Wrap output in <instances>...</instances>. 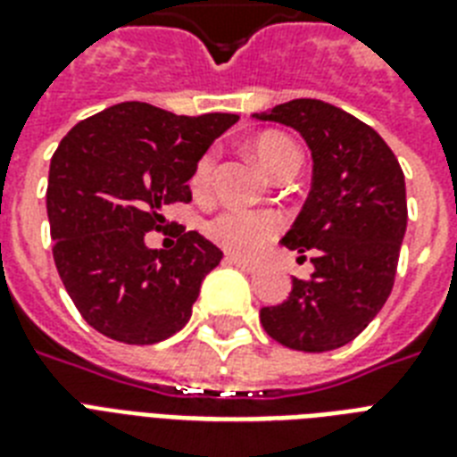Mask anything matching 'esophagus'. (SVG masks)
<instances>
[{"instance_id":"34e87169","label":"esophagus","mask_w":457,"mask_h":457,"mask_svg":"<svg viewBox=\"0 0 457 457\" xmlns=\"http://www.w3.org/2000/svg\"><path fill=\"white\" fill-rule=\"evenodd\" d=\"M225 261H228L229 265H237V268H239V270H244V272H258V270H261V261H253V258L232 256V253H229Z\"/></svg>"}]
</instances>
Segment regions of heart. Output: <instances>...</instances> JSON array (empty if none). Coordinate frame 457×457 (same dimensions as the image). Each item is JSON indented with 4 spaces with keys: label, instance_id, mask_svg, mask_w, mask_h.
Returning a JSON list of instances; mask_svg holds the SVG:
<instances>
[{
    "label": "heart",
    "instance_id": "obj_1",
    "mask_svg": "<svg viewBox=\"0 0 457 457\" xmlns=\"http://www.w3.org/2000/svg\"><path fill=\"white\" fill-rule=\"evenodd\" d=\"M251 152L258 158V163L263 165L265 170L270 172L272 178H278L285 170L299 165V152L292 145V139L279 135V132H261L258 137L251 142ZM213 156L199 158V163L194 168L192 175V189L196 194H204L211 187L213 179ZM282 228L275 213L268 211H244V208H225L218 213L213 220L206 225L208 237L218 242L225 251L235 253V256H251L270 242L272 237L278 235Z\"/></svg>",
    "mask_w": 457,
    "mask_h": 457
}]
</instances>
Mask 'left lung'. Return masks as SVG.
Segmentation results:
<instances>
[{
    "label": "left lung",
    "mask_w": 457,
    "mask_h": 457,
    "mask_svg": "<svg viewBox=\"0 0 457 457\" xmlns=\"http://www.w3.org/2000/svg\"><path fill=\"white\" fill-rule=\"evenodd\" d=\"M253 118L294 128L312 156L311 192L282 244L299 258L311 253L315 270L292 279L287 301L261 308V325L294 351L346 346L394 287L408 225L403 170L370 125L320 99H294Z\"/></svg>",
    "instance_id": "left-lung-1"
}]
</instances>
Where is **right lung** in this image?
<instances>
[{
	"mask_svg": "<svg viewBox=\"0 0 457 457\" xmlns=\"http://www.w3.org/2000/svg\"><path fill=\"white\" fill-rule=\"evenodd\" d=\"M239 116H175L123 102L82 120L49 165L46 215L54 263L80 315L109 339L156 344L192 318L201 282L222 251L185 232L170 251L149 249L168 204L192 201L199 158Z\"/></svg>",
	"mask_w": 457,
	"mask_h": 457,
	"instance_id": "right-lung-1",
	"label": "right lung"
}]
</instances>
